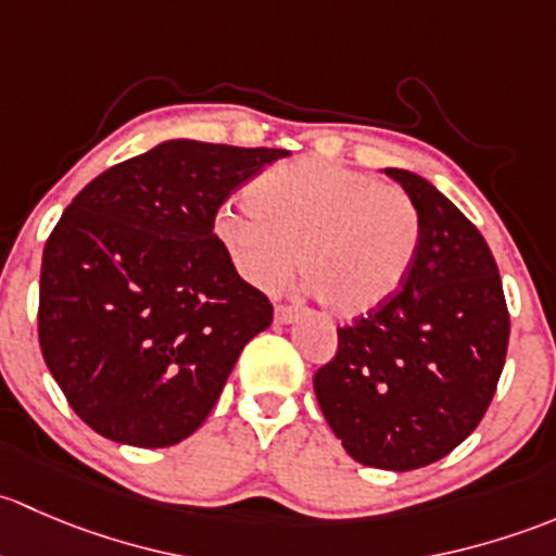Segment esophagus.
<instances>
[{"mask_svg": "<svg viewBox=\"0 0 556 556\" xmlns=\"http://www.w3.org/2000/svg\"><path fill=\"white\" fill-rule=\"evenodd\" d=\"M300 320V311L291 305H278L276 307V324H294Z\"/></svg>", "mask_w": 556, "mask_h": 556, "instance_id": "esophagus-1", "label": "esophagus"}]
</instances>
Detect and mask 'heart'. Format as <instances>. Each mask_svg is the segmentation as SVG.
Listing matches in <instances>:
<instances>
[{
    "label": "heart",
    "instance_id": "1",
    "mask_svg": "<svg viewBox=\"0 0 556 556\" xmlns=\"http://www.w3.org/2000/svg\"><path fill=\"white\" fill-rule=\"evenodd\" d=\"M245 203L214 214L232 270L260 291L300 276L326 313L358 318L402 291L420 249V211L404 190L326 160L276 165L245 187Z\"/></svg>",
    "mask_w": 556,
    "mask_h": 556
}]
</instances>
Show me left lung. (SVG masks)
<instances>
[{
    "instance_id": "1",
    "label": "left lung",
    "mask_w": 556,
    "mask_h": 556,
    "mask_svg": "<svg viewBox=\"0 0 556 556\" xmlns=\"http://www.w3.org/2000/svg\"><path fill=\"white\" fill-rule=\"evenodd\" d=\"M420 211L409 278L380 311L337 329L313 377L353 460L412 471L450 455L484 417L508 348V307L482 232L431 181L386 168Z\"/></svg>"
}]
</instances>
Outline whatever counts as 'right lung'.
Segmentation results:
<instances>
[{"label": "right lung", "instance_id": "obj_1", "mask_svg": "<svg viewBox=\"0 0 556 556\" xmlns=\"http://www.w3.org/2000/svg\"><path fill=\"white\" fill-rule=\"evenodd\" d=\"M286 154L163 141L64 211L42 254L39 348L96 433L170 447L203 426L245 342L273 320L216 243L214 214Z\"/></svg>", "mask_w": 556, "mask_h": 556}]
</instances>
